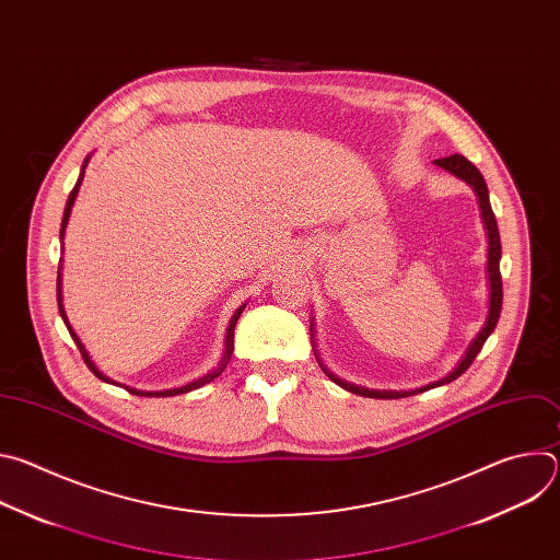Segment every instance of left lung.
I'll list each match as a JSON object with an SVG mask.
<instances>
[{
    "instance_id": "1",
    "label": "left lung",
    "mask_w": 560,
    "mask_h": 560,
    "mask_svg": "<svg viewBox=\"0 0 560 560\" xmlns=\"http://www.w3.org/2000/svg\"><path fill=\"white\" fill-rule=\"evenodd\" d=\"M436 166L450 171L452 175H456L458 179L467 182L476 195H478V203H481V212H483V221H486V228H488V236H490V253H488V272H490V314H488V322L483 326V330L478 332V337L471 341L467 354L460 359V363L454 368V372H450L445 378L436 381V383H430L421 389H412V392H376V389H365V387H357V385H350L346 381H339L335 378L330 372L328 376L332 381H337L341 387H346L348 392L352 394H361V396H370V398H401V396H412V394H419V392H425V389H432V387H439V385H445L454 378H458L476 359V354L481 352L483 343L488 341V337L494 332L497 324H499V316H501V305H503V279H501V236H499V225H497V217L492 212V206H490V195H488V184L483 179V175L478 173V168L467 162V159L463 154H450V156H443V159H436L434 162Z\"/></svg>"
}]
</instances>
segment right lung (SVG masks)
<instances>
[{
  "label": "right lung",
  "mask_w": 560,
  "mask_h": 560,
  "mask_svg": "<svg viewBox=\"0 0 560 560\" xmlns=\"http://www.w3.org/2000/svg\"><path fill=\"white\" fill-rule=\"evenodd\" d=\"M86 166H89V159L84 162V166H82V173H79V179H77V184H74V188L70 190V195H68V201H66V210H63V219H61V230H59V236L63 238V230H66V223H68V217H70V208H72V203H74V197H77V192H79V186H82V179H84V173H86ZM57 305H59V314H61V318H63V324H66V328H68V332H70V337H72V341L77 343V348H79V352H82V357H84V363L91 368V372L95 374V376H100L102 381H108L95 365H93V361H91V357H89V352L84 350V346H82V341L77 339V335L72 332V328L68 326V322H66V312H63V305H61V268L57 270ZM244 307H246V303L238 307L234 314H232V318H230V326H228V332H225V354H223V361L219 363V368L214 370V372H210V374H206L203 378H199V381H195V383H188V385H184V387H175V389H164V392H141V389H130V387H126L130 394H137V396H177V394H186V392H190V389H197V387H201V385H206V383H210L212 378H217L223 370H225V365H228V359H230V354H232V350H234V326H236V322H238V314L244 312Z\"/></svg>",
  "instance_id": "right-lung-1"
}]
</instances>
